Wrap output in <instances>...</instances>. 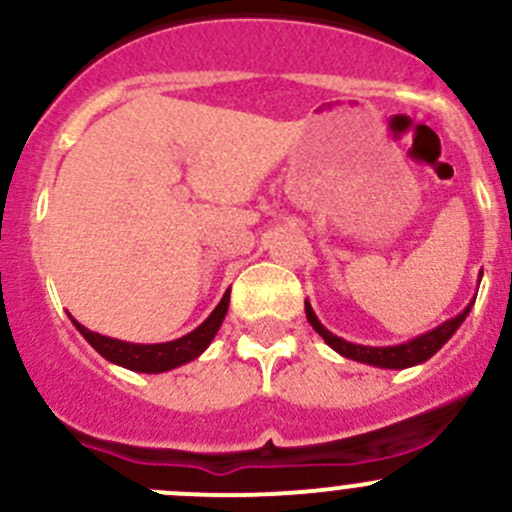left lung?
Returning a JSON list of instances; mask_svg holds the SVG:
<instances>
[{"label": "left lung", "mask_w": 512, "mask_h": 512, "mask_svg": "<svg viewBox=\"0 0 512 512\" xmlns=\"http://www.w3.org/2000/svg\"><path fill=\"white\" fill-rule=\"evenodd\" d=\"M304 312H307V319L314 327V332H317L319 337L334 349V352L347 356V359L361 361V364L381 366V369H406V366H414V364H421V361L431 359V356L436 354L448 339H451V334L461 327V322L468 317L471 307L463 309L458 317L443 322L441 327L431 329V332L421 334V337L411 339V342L399 344V347H361V344L344 342V339H339L337 334H332L329 329L322 327V322L317 319L314 309L309 307V302H304Z\"/></svg>", "instance_id": "8db88e82"}]
</instances>
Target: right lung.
I'll use <instances>...</instances> for the list:
<instances>
[{
  "mask_svg": "<svg viewBox=\"0 0 512 512\" xmlns=\"http://www.w3.org/2000/svg\"><path fill=\"white\" fill-rule=\"evenodd\" d=\"M227 304H230V292L223 294L218 307L213 309L208 319L200 324L198 329H193L185 337L175 339V342L165 344H128L121 339L103 337V334L91 332L84 324H79L74 319L76 329L86 337V342L96 349L103 359L113 361L118 366H126L131 371H143V374H158V371L175 369V366L185 364V361L195 359L208 349V344L213 342V337L218 334L220 324H223L227 314Z\"/></svg>",
  "mask_w": 512,
  "mask_h": 512,
  "instance_id": "right-lung-1",
  "label": "right lung"
}]
</instances>
